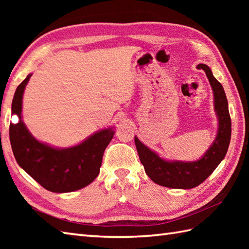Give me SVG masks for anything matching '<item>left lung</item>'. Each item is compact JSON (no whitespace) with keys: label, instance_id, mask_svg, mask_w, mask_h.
I'll return each mask as SVG.
<instances>
[{"label":"left lung","instance_id":"8db88e82","mask_svg":"<svg viewBox=\"0 0 249 249\" xmlns=\"http://www.w3.org/2000/svg\"><path fill=\"white\" fill-rule=\"evenodd\" d=\"M202 68L212 87L214 95V110L218 119V129L213 143L200 160L195 161L166 160L156 152L149 149L135 136V143L140 161L147 176L153 182L163 187L190 189L198 186L208 178L224 160L231 139V119L228 100L221 84L216 80L212 71L205 64Z\"/></svg>","mask_w":249,"mask_h":249}]
</instances>
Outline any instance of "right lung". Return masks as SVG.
Instances as JSON below:
<instances>
[{"mask_svg":"<svg viewBox=\"0 0 249 249\" xmlns=\"http://www.w3.org/2000/svg\"><path fill=\"white\" fill-rule=\"evenodd\" d=\"M32 73L16 89L12 114L19 122L10 123L9 139L18 165L37 183L52 193H71L91 184L97 178L106 147L112 140L114 127L94 133L71 147L51 146L37 140L22 121V98Z\"/></svg>","mask_w":249,"mask_h":249,"instance_id":"add662e5","label":"right lung"}]
</instances>
